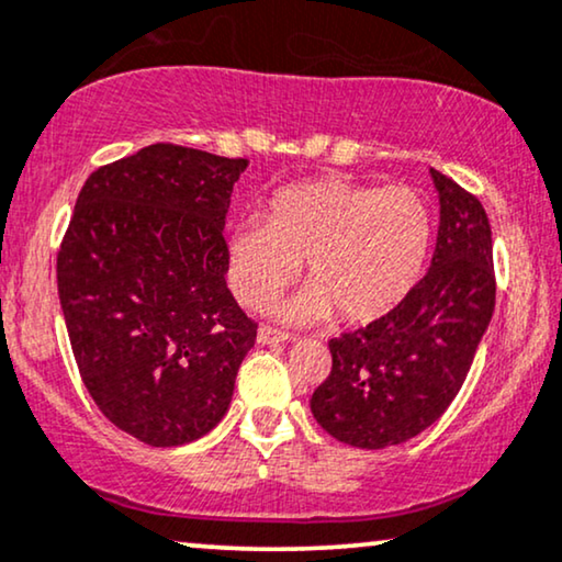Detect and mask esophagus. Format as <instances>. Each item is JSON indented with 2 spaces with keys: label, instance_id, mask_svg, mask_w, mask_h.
<instances>
[{
  "label": "esophagus",
  "instance_id": "obj_1",
  "mask_svg": "<svg viewBox=\"0 0 562 562\" xmlns=\"http://www.w3.org/2000/svg\"><path fill=\"white\" fill-rule=\"evenodd\" d=\"M257 341L259 344H285V341H293V336L285 331H277V328L261 326L257 331Z\"/></svg>",
  "mask_w": 562,
  "mask_h": 562
}]
</instances>
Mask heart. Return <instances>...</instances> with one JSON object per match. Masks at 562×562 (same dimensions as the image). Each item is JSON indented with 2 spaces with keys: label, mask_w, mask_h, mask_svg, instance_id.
<instances>
[{
  "label": "heart",
  "mask_w": 562,
  "mask_h": 562,
  "mask_svg": "<svg viewBox=\"0 0 562 562\" xmlns=\"http://www.w3.org/2000/svg\"><path fill=\"white\" fill-rule=\"evenodd\" d=\"M431 249V213L411 187L318 177L282 187L267 215H244L228 231L231 290L265 308L303 272L308 277L277 316L308 324L336 313L347 326L378 324L422 280Z\"/></svg>",
  "instance_id": "heart-1"
}]
</instances>
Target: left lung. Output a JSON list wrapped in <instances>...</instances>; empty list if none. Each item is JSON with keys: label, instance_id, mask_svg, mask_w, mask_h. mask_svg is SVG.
I'll return each instance as SVG.
<instances>
[{"label": "left lung", "instance_id": "left-lung-1", "mask_svg": "<svg viewBox=\"0 0 562 562\" xmlns=\"http://www.w3.org/2000/svg\"><path fill=\"white\" fill-rule=\"evenodd\" d=\"M429 175L439 194L429 272L391 316L328 341L331 375L311 398L321 429L359 450L408 442L445 414L496 305L488 215L442 171Z\"/></svg>", "mask_w": 562, "mask_h": 562}]
</instances>
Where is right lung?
<instances>
[{
	"label": "right lung",
	"instance_id": "add662e5",
	"mask_svg": "<svg viewBox=\"0 0 562 562\" xmlns=\"http://www.w3.org/2000/svg\"><path fill=\"white\" fill-rule=\"evenodd\" d=\"M249 161L154 144L92 171L58 251L89 395L117 429L179 447L221 424L257 324L226 285V213Z\"/></svg>",
	"mask_w": 562,
	"mask_h": 562
}]
</instances>
